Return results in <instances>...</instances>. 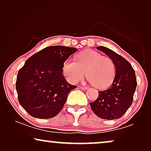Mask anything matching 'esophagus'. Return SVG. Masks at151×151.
<instances>
[{
	"instance_id": "1",
	"label": "esophagus",
	"mask_w": 151,
	"mask_h": 151,
	"mask_svg": "<svg viewBox=\"0 0 151 151\" xmlns=\"http://www.w3.org/2000/svg\"><path fill=\"white\" fill-rule=\"evenodd\" d=\"M80 88H81L82 90H87L88 89V87H86V86H80Z\"/></svg>"
}]
</instances>
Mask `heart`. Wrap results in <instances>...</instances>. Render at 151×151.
<instances>
[{
    "instance_id": "heart-1",
    "label": "heart",
    "mask_w": 151,
    "mask_h": 151,
    "mask_svg": "<svg viewBox=\"0 0 151 151\" xmlns=\"http://www.w3.org/2000/svg\"><path fill=\"white\" fill-rule=\"evenodd\" d=\"M63 71L66 79L72 84L82 80L86 73L90 83L97 88H102L113 81L115 65L111 58L102 56L96 51L87 49L78 53L76 61L70 59L65 61Z\"/></svg>"
}]
</instances>
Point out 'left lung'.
<instances>
[{"mask_svg":"<svg viewBox=\"0 0 151 151\" xmlns=\"http://www.w3.org/2000/svg\"><path fill=\"white\" fill-rule=\"evenodd\" d=\"M97 49L111 58L115 65L113 83L106 90L98 91V98L89 103L97 116L104 119H119L127 112L133 103L137 80L131 64L121 55L107 47L99 46Z\"/></svg>","mask_w":151,"mask_h":151,"instance_id":"1","label":"left lung"}]
</instances>
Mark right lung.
<instances>
[{
  "label": "right lung",
  "mask_w": 151,
  "mask_h": 151,
  "mask_svg": "<svg viewBox=\"0 0 151 151\" xmlns=\"http://www.w3.org/2000/svg\"><path fill=\"white\" fill-rule=\"evenodd\" d=\"M77 51L62 45L46 47L29 58L18 71V102L31 116L49 119L63 108L68 94L77 87L66 80L63 64Z\"/></svg>",
  "instance_id": "1"
}]
</instances>
